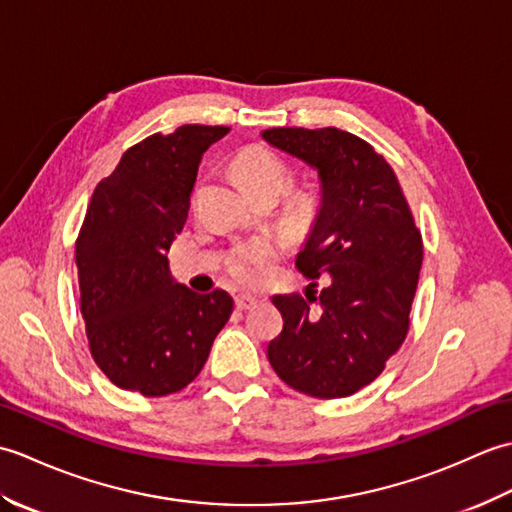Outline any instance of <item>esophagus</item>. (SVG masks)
Masks as SVG:
<instances>
[{
  "label": "esophagus",
  "mask_w": 512,
  "mask_h": 512,
  "mask_svg": "<svg viewBox=\"0 0 512 512\" xmlns=\"http://www.w3.org/2000/svg\"><path fill=\"white\" fill-rule=\"evenodd\" d=\"M255 303H257V299H255L253 295H237V297H235L237 310H248L250 306H255Z\"/></svg>",
  "instance_id": "34e87169"
}]
</instances>
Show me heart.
I'll use <instances>...</instances> for the list:
<instances>
[{"label":"heart","mask_w":512,"mask_h":512,"mask_svg":"<svg viewBox=\"0 0 512 512\" xmlns=\"http://www.w3.org/2000/svg\"><path fill=\"white\" fill-rule=\"evenodd\" d=\"M233 169L244 187L262 198V195H277L284 191L290 180V169L273 151L266 147H246L233 160ZM314 211V198L308 191H292L286 198V213L292 220H308ZM284 239L273 233H262L233 246L226 257V270L239 284H257L264 277L266 266L281 255Z\"/></svg>","instance_id":"b5f03b06"}]
</instances>
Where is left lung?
Instances as JSON below:
<instances>
[{
    "mask_svg": "<svg viewBox=\"0 0 512 512\" xmlns=\"http://www.w3.org/2000/svg\"><path fill=\"white\" fill-rule=\"evenodd\" d=\"M262 136L321 180L317 220L297 255L312 284L306 297H273L284 330L268 343V361L301 394L352 396L380 376L409 332L422 235L394 169L363 138L336 127Z\"/></svg>",
    "mask_w": 512,
    "mask_h": 512,
    "instance_id": "obj_1",
    "label": "left lung"
}]
</instances>
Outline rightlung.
Wrapping results in <instances>:
<instances>
[{
    "label": "right lung",
    "mask_w": 512,
    "mask_h": 512,
    "mask_svg": "<svg viewBox=\"0 0 512 512\" xmlns=\"http://www.w3.org/2000/svg\"><path fill=\"white\" fill-rule=\"evenodd\" d=\"M231 129L182 125L129 147L99 182L76 237L90 352L116 387L167 396L200 374L233 312L224 290L198 295L169 273L202 154Z\"/></svg>",
    "instance_id": "add662e5"
}]
</instances>
